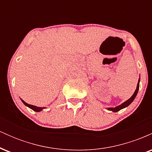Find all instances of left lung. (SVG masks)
Here are the masks:
<instances>
[{"label": "left lung", "instance_id": "8db88e82", "mask_svg": "<svg viewBox=\"0 0 152 152\" xmlns=\"http://www.w3.org/2000/svg\"><path fill=\"white\" fill-rule=\"evenodd\" d=\"M139 81H140V78H139V81H138L137 89H136L135 91H134V94H133V95H132V96L129 99H128V100L126 101V102H124L123 104H121V105L116 106V107H115V108H108V110H109V111H114V112H117V111H120V110H121V109H124V108L126 107V106H128L131 103H132L134 100L135 97L137 96V93H138V91H139Z\"/></svg>", "mask_w": 152, "mask_h": 152}]
</instances>
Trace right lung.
<instances>
[{"instance_id":"1","label":"right lung","mask_w":152,"mask_h":152,"mask_svg":"<svg viewBox=\"0 0 152 152\" xmlns=\"http://www.w3.org/2000/svg\"><path fill=\"white\" fill-rule=\"evenodd\" d=\"M21 101H22V102L23 103V104H25L26 106H27L28 107H29L30 109L34 110V111H38V112H39V111H42L43 109H45L44 107H38V106H34V105H31V104H27V103H26L23 100H22V99H21Z\"/></svg>"}]
</instances>
